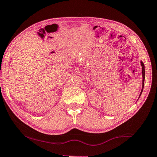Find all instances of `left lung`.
Segmentation results:
<instances>
[{"label":"left lung","instance_id":"1","mask_svg":"<svg viewBox=\"0 0 157 157\" xmlns=\"http://www.w3.org/2000/svg\"><path fill=\"white\" fill-rule=\"evenodd\" d=\"M141 66H142V74H143V88H142V90L140 92V96L141 95L142 92H143V87H144V83H145V65H144L143 62L141 61Z\"/></svg>","mask_w":157,"mask_h":157}]
</instances>
